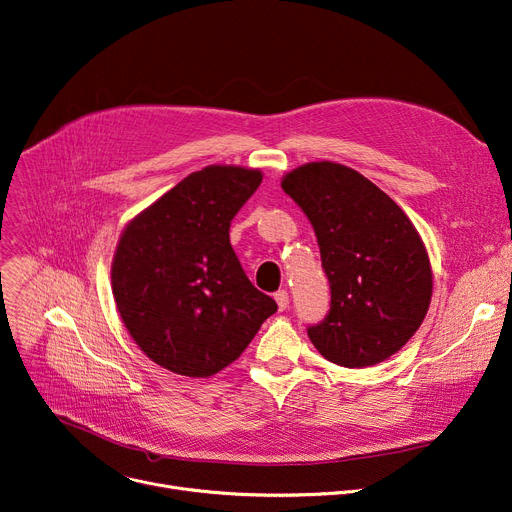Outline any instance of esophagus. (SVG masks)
Listing matches in <instances>:
<instances>
[{
  "instance_id": "1",
  "label": "esophagus",
  "mask_w": 512,
  "mask_h": 512,
  "mask_svg": "<svg viewBox=\"0 0 512 512\" xmlns=\"http://www.w3.org/2000/svg\"><path fill=\"white\" fill-rule=\"evenodd\" d=\"M273 298H275V302H277V308H280L282 312L288 310V306H290V296H288L286 290H277V292L273 294Z\"/></svg>"
}]
</instances>
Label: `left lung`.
Here are the masks:
<instances>
[{
    "label": "left lung",
    "instance_id": "left-lung-1",
    "mask_svg": "<svg viewBox=\"0 0 512 512\" xmlns=\"http://www.w3.org/2000/svg\"><path fill=\"white\" fill-rule=\"evenodd\" d=\"M282 190L310 220L331 286L327 316L308 327L312 345L343 367L400 351L433 294L429 255L408 216L378 185L331 161L294 169Z\"/></svg>",
    "mask_w": 512,
    "mask_h": 512
}]
</instances>
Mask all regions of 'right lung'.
I'll list each match as a JSON object with an SVG mask.
<instances>
[{"label":"right lung","instance_id":"obj_1","mask_svg":"<svg viewBox=\"0 0 512 512\" xmlns=\"http://www.w3.org/2000/svg\"><path fill=\"white\" fill-rule=\"evenodd\" d=\"M257 169L210 165L179 181L122 232L112 292L124 327L155 363L208 378L235 361L277 304L230 247V222Z\"/></svg>","mask_w":512,"mask_h":512}]
</instances>
